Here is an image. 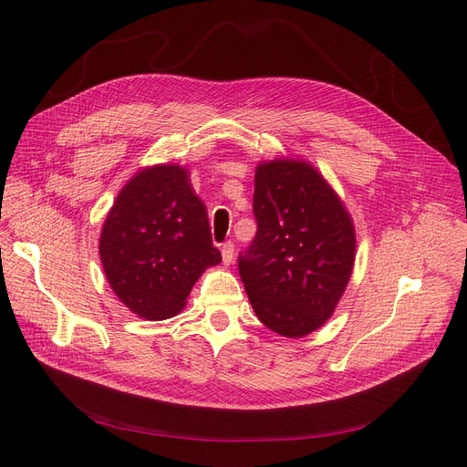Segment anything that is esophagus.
Here are the masks:
<instances>
[{"mask_svg":"<svg viewBox=\"0 0 467 467\" xmlns=\"http://www.w3.org/2000/svg\"><path fill=\"white\" fill-rule=\"evenodd\" d=\"M221 257H223L225 265L233 263V257H234V244L233 242H225L223 246H221Z\"/></svg>","mask_w":467,"mask_h":467,"instance_id":"obj_1","label":"esophagus"}]
</instances>
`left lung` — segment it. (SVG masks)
<instances>
[{"label": "left lung", "instance_id": "8db88e82", "mask_svg": "<svg viewBox=\"0 0 467 467\" xmlns=\"http://www.w3.org/2000/svg\"><path fill=\"white\" fill-rule=\"evenodd\" d=\"M257 233L238 255V273L259 320L299 338L327 322L356 254L348 212L317 171L284 159L255 170Z\"/></svg>", "mask_w": 467, "mask_h": 467}]
</instances>
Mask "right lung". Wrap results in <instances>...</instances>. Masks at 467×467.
<instances>
[{
  "label": "right lung",
  "mask_w": 467,
  "mask_h": 467,
  "mask_svg": "<svg viewBox=\"0 0 467 467\" xmlns=\"http://www.w3.org/2000/svg\"><path fill=\"white\" fill-rule=\"evenodd\" d=\"M100 259L134 314L166 320L185 306L194 282L221 261L185 168H145L122 187L102 229Z\"/></svg>",
  "instance_id": "add662e5"
}]
</instances>
